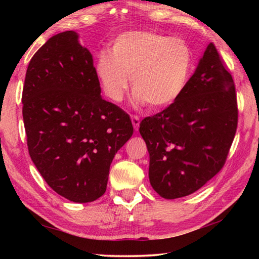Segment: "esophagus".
<instances>
[{
  "instance_id": "esophagus-1",
  "label": "esophagus",
  "mask_w": 259,
  "mask_h": 259,
  "mask_svg": "<svg viewBox=\"0 0 259 259\" xmlns=\"http://www.w3.org/2000/svg\"><path fill=\"white\" fill-rule=\"evenodd\" d=\"M131 122H133V125L136 131H138L139 129V123H140V120H139V116L137 115H133L131 116Z\"/></svg>"
}]
</instances>
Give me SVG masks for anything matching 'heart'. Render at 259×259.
Wrapping results in <instances>:
<instances>
[{
    "label": "heart",
    "instance_id": "b5f03b06",
    "mask_svg": "<svg viewBox=\"0 0 259 259\" xmlns=\"http://www.w3.org/2000/svg\"><path fill=\"white\" fill-rule=\"evenodd\" d=\"M193 66V52L181 37L131 30L114 38L111 54L102 51L95 72L105 95L119 103L129 88L138 103L164 107L185 89Z\"/></svg>",
    "mask_w": 259,
    "mask_h": 259
}]
</instances>
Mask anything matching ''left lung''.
<instances>
[{"instance_id":"1","label":"left lung","mask_w":259,"mask_h":259,"mask_svg":"<svg viewBox=\"0 0 259 259\" xmlns=\"http://www.w3.org/2000/svg\"><path fill=\"white\" fill-rule=\"evenodd\" d=\"M236 125L233 78L209 43L182 95L140 122L153 190L168 200L198 191L224 165Z\"/></svg>"}]
</instances>
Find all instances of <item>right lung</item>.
Returning a JSON list of instances; mask_svg holds the SVG:
<instances>
[{
	"instance_id": "obj_1",
	"label": "right lung",
	"mask_w": 259,
	"mask_h": 259,
	"mask_svg": "<svg viewBox=\"0 0 259 259\" xmlns=\"http://www.w3.org/2000/svg\"><path fill=\"white\" fill-rule=\"evenodd\" d=\"M100 93L93 55L74 30L54 35L29 61L23 117L30 159L73 202L104 194L114 156L134 134L128 114Z\"/></svg>"
}]
</instances>
